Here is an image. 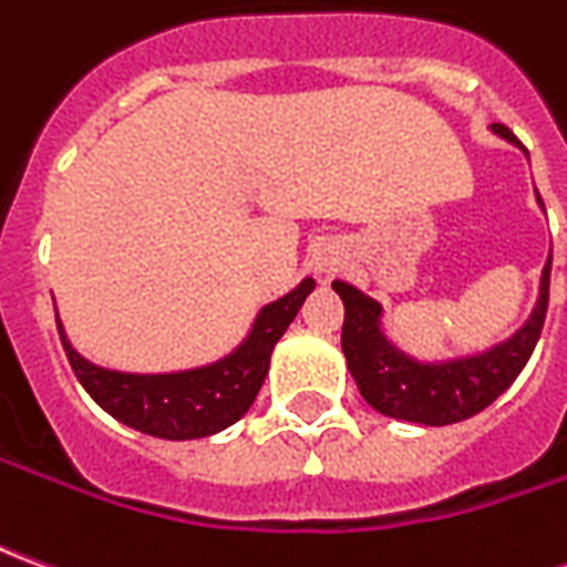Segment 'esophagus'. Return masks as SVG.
<instances>
[{"label":"esophagus","instance_id":"34e87169","mask_svg":"<svg viewBox=\"0 0 567 567\" xmlns=\"http://www.w3.org/2000/svg\"><path fill=\"white\" fill-rule=\"evenodd\" d=\"M340 267H343V255H340V251H331V248H328V251H321L319 258H316V272L324 276V279L333 276Z\"/></svg>","mask_w":567,"mask_h":567}]
</instances>
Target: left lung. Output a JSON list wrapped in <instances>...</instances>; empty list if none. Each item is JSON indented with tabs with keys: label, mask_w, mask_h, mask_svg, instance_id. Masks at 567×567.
Returning <instances> with one entry per match:
<instances>
[{
	"label": "left lung",
	"mask_w": 567,
	"mask_h": 567,
	"mask_svg": "<svg viewBox=\"0 0 567 567\" xmlns=\"http://www.w3.org/2000/svg\"><path fill=\"white\" fill-rule=\"evenodd\" d=\"M501 140L519 145L504 124H492ZM540 203V197H537ZM544 206V203H540ZM549 255L547 267L540 272V295L532 316L511 340L492 346L480 355L450 358V361H416L401 352L398 346L382 333V307L373 297L361 295L355 285L333 282L346 307L343 319V355L349 364L358 392L377 413L419 425H452L462 419L476 416L486 410L501 392L511 389L519 377L525 361L532 358L547 319L549 303Z\"/></svg>",
	"instance_id": "obj_1"
}]
</instances>
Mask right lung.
<instances>
[{
    "label": "right lung",
    "mask_w": 567,
    "mask_h": 567,
    "mask_svg": "<svg viewBox=\"0 0 567 567\" xmlns=\"http://www.w3.org/2000/svg\"><path fill=\"white\" fill-rule=\"evenodd\" d=\"M312 288L316 282L303 279L295 291L267 303L251 324V333L227 358L178 373H121L96 368L72 349L60 319L56 331L84 392L109 416L151 437L197 440L218 434L246 416L270 370L272 349Z\"/></svg>",
    "instance_id": "right-lung-1"
}]
</instances>
